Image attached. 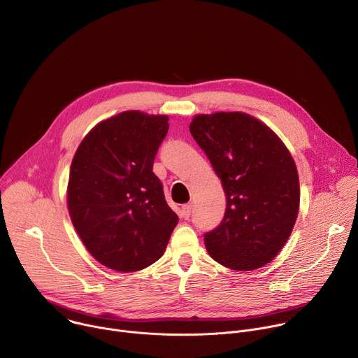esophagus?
Here are the masks:
<instances>
[{"instance_id": "1", "label": "esophagus", "mask_w": 358, "mask_h": 358, "mask_svg": "<svg viewBox=\"0 0 358 358\" xmlns=\"http://www.w3.org/2000/svg\"><path fill=\"white\" fill-rule=\"evenodd\" d=\"M181 215H182L184 220H188V218H189V215H191V206H189V203H185V206H182V208H181Z\"/></svg>"}]
</instances>
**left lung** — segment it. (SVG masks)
<instances>
[{
	"mask_svg": "<svg viewBox=\"0 0 358 358\" xmlns=\"http://www.w3.org/2000/svg\"><path fill=\"white\" fill-rule=\"evenodd\" d=\"M189 131L227 196L224 220L203 234L210 257L243 272L269 264L299 213V176L289 150L268 126L241 112L198 115Z\"/></svg>",
	"mask_w": 358,
	"mask_h": 358,
	"instance_id": "left-lung-1",
	"label": "left lung"
}]
</instances>
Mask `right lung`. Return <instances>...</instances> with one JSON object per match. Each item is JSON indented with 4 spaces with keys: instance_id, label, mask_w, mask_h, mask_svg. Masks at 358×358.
Returning a JSON list of instances; mask_svg holds the SVG:
<instances>
[{
    "instance_id": "add662e5",
    "label": "right lung",
    "mask_w": 358,
    "mask_h": 358,
    "mask_svg": "<svg viewBox=\"0 0 358 358\" xmlns=\"http://www.w3.org/2000/svg\"><path fill=\"white\" fill-rule=\"evenodd\" d=\"M169 117L123 112L93 127L71 164L68 208L92 257L117 272L159 261L177 214L152 173Z\"/></svg>"
}]
</instances>
